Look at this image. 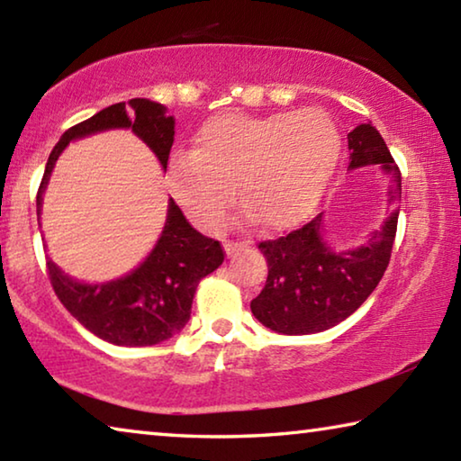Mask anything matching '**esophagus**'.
Here are the masks:
<instances>
[{"mask_svg": "<svg viewBox=\"0 0 461 461\" xmlns=\"http://www.w3.org/2000/svg\"><path fill=\"white\" fill-rule=\"evenodd\" d=\"M246 248V241H236V240H225L223 241V249H225V254L230 256H236L238 252H241V249Z\"/></svg>", "mask_w": 461, "mask_h": 461, "instance_id": "obj_1", "label": "esophagus"}]
</instances>
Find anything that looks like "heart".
<instances>
[{
    "label": "heart",
    "mask_w": 461,
    "mask_h": 461,
    "mask_svg": "<svg viewBox=\"0 0 461 461\" xmlns=\"http://www.w3.org/2000/svg\"><path fill=\"white\" fill-rule=\"evenodd\" d=\"M339 152V128L323 109L220 113L203 123L193 154L178 152L170 158L168 185L203 225L220 221L236 185L249 217L283 230L313 209Z\"/></svg>",
    "instance_id": "heart-1"
}]
</instances>
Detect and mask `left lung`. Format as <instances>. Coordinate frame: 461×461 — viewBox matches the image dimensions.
<instances>
[{
	"mask_svg": "<svg viewBox=\"0 0 461 461\" xmlns=\"http://www.w3.org/2000/svg\"><path fill=\"white\" fill-rule=\"evenodd\" d=\"M349 170L380 165L390 176V201L401 197V170L372 123L348 134ZM399 209L364 246L335 252L323 238V215L278 240L260 241L268 264L262 293L249 303L254 317L285 335L325 331L368 299L390 262Z\"/></svg>",
	"mask_w": 461,
	"mask_h": 461,
	"instance_id": "left-lung-1",
	"label": "left lung"
}]
</instances>
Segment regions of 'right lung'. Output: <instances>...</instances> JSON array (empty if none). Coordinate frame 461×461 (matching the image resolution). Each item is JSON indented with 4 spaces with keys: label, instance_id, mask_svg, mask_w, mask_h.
<instances>
[{
    "label": "right lung",
    "instance_id": "1",
    "mask_svg": "<svg viewBox=\"0 0 461 461\" xmlns=\"http://www.w3.org/2000/svg\"><path fill=\"white\" fill-rule=\"evenodd\" d=\"M112 128H131L158 156L162 168H167L175 142V118L167 115V107L150 99L109 105L68 128L52 148L36 194L38 215L54 162L67 144ZM223 256L220 241L194 230L170 199L160 240L130 275L112 283L85 285L68 278L52 260L46 262V268L59 301L85 330L115 346L142 348L165 341L183 330L191 317L193 296L201 278L220 268Z\"/></svg>",
    "mask_w": 461,
    "mask_h": 461
}]
</instances>
